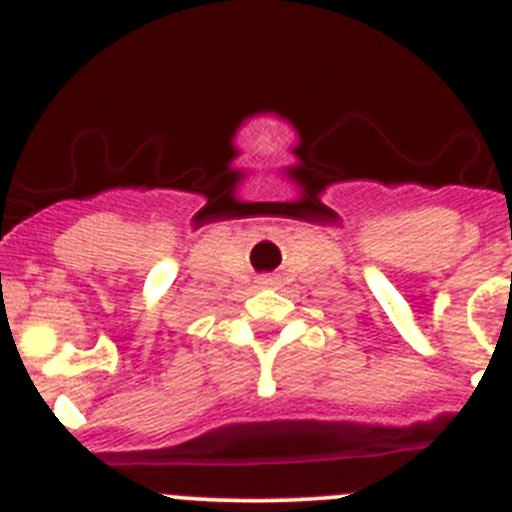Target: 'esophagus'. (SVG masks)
I'll return each mask as SVG.
<instances>
[{"mask_svg": "<svg viewBox=\"0 0 512 512\" xmlns=\"http://www.w3.org/2000/svg\"><path fill=\"white\" fill-rule=\"evenodd\" d=\"M257 282H260L262 287H272V285H275V277H270V275H262L260 280H257Z\"/></svg>", "mask_w": 512, "mask_h": 512, "instance_id": "obj_1", "label": "esophagus"}]
</instances>
